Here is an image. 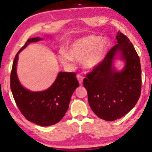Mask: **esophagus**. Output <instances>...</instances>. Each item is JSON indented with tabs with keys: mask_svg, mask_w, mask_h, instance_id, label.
<instances>
[{
	"mask_svg": "<svg viewBox=\"0 0 152 152\" xmlns=\"http://www.w3.org/2000/svg\"><path fill=\"white\" fill-rule=\"evenodd\" d=\"M77 80L79 81V83H80V84H82V82H83V76L81 74H78L77 75Z\"/></svg>",
	"mask_w": 152,
	"mask_h": 152,
	"instance_id": "1",
	"label": "esophagus"
}]
</instances>
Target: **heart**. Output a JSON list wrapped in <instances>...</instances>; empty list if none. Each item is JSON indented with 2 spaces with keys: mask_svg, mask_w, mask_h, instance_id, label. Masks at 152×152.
I'll return each mask as SVG.
<instances>
[{
  "mask_svg": "<svg viewBox=\"0 0 152 152\" xmlns=\"http://www.w3.org/2000/svg\"><path fill=\"white\" fill-rule=\"evenodd\" d=\"M109 45L106 39L88 35L74 41L67 48V53L62 52L59 58L64 64L70 63L72 59L82 61L84 68L91 69L104 59Z\"/></svg>",
  "mask_w": 152,
  "mask_h": 152,
  "instance_id": "b5f03b06",
  "label": "heart"
}]
</instances>
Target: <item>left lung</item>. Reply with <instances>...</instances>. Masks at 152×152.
I'll return each instance as SVG.
<instances>
[{
    "label": "left lung",
    "mask_w": 152,
    "mask_h": 152,
    "mask_svg": "<svg viewBox=\"0 0 152 152\" xmlns=\"http://www.w3.org/2000/svg\"><path fill=\"white\" fill-rule=\"evenodd\" d=\"M115 38L117 44L83 80L91 109L107 121H113L128 113L141 93L140 58L127 37L118 31ZM117 52L126 61V67L120 72L112 66Z\"/></svg>",
    "instance_id": "8db88e82"
}]
</instances>
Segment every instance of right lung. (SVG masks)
<instances>
[{
	"label": "right lung",
	"mask_w": 152,
	"mask_h": 152,
	"mask_svg": "<svg viewBox=\"0 0 152 152\" xmlns=\"http://www.w3.org/2000/svg\"><path fill=\"white\" fill-rule=\"evenodd\" d=\"M39 37L29 39L14 58L10 75V87L20 111L29 121L40 126H50L59 122L68 109L74 91L80 86L75 72H60L48 89L32 92L21 86L16 74L18 54L30 43L37 42Z\"/></svg>",
	"instance_id": "right-lung-1"
}]
</instances>
